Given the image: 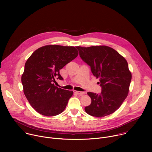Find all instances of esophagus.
Instances as JSON below:
<instances>
[{
	"mask_svg": "<svg viewBox=\"0 0 152 152\" xmlns=\"http://www.w3.org/2000/svg\"><path fill=\"white\" fill-rule=\"evenodd\" d=\"M75 93H76L77 94L79 95V96H82V95H83V94H85V93H84V92H81V91H75Z\"/></svg>",
	"mask_w": 152,
	"mask_h": 152,
	"instance_id": "1",
	"label": "esophagus"
}]
</instances>
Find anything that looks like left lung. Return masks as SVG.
Returning a JSON list of instances; mask_svg holds the SVG:
<instances>
[{
  "instance_id": "1",
  "label": "left lung",
  "mask_w": 152,
  "mask_h": 152,
  "mask_svg": "<svg viewBox=\"0 0 152 152\" xmlns=\"http://www.w3.org/2000/svg\"><path fill=\"white\" fill-rule=\"evenodd\" d=\"M76 48L82 59L90 66L93 75L99 79L102 86L100 94L88 92L91 103L85 107V112L96 117L113 114L120 107L129 93L132 74L127 61L109 46Z\"/></svg>"
}]
</instances>
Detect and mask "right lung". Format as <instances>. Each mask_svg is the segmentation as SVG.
<instances>
[{"label": "right lung", "mask_w": 152, "mask_h": 152, "mask_svg": "<svg viewBox=\"0 0 152 152\" xmlns=\"http://www.w3.org/2000/svg\"><path fill=\"white\" fill-rule=\"evenodd\" d=\"M77 55L73 46L46 45L37 49L28 59L21 83L27 100L37 113L50 117L66 109L73 92L58 88L53 82L56 77L63 79L59 70Z\"/></svg>", "instance_id": "1"}]
</instances>
